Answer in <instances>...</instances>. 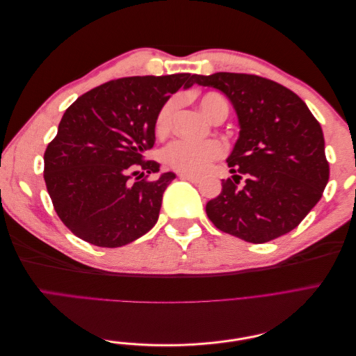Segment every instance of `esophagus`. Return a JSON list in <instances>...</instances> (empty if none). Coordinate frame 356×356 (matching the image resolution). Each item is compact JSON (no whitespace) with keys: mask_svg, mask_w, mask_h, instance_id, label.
Masks as SVG:
<instances>
[{"mask_svg":"<svg viewBox=\"0 0 356 356\" xmlns=\"http://www.w3.org/2000/svg\"><path fill=\"white\" fill-rule=\"evenodd\" d=\"M179 179H184V181H190V182H199L200 181V177H195V175H188V174H179L178 175Z\"/></svg>","mask_w":356,"mask_h":356,"instance_id":"1","label":"esophagus"}]
</instances>
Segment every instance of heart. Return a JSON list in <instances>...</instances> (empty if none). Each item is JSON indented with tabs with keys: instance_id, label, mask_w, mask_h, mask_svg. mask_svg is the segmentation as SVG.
<instances>
[{
	"instance_id": "obj_1",
	"label": "heart",
	"mask_w": 356,
	"mask_h": 356,
	"mask_svg": "<svg viewBox=\"0 0 356 356\" xmlns=\"http://www.w3.org/2000/svg\"><path fill=\"white\" fill-rule=\"evenodd\" d=\"M200 110L207 114L211 120H217L220 117H227L229 105L218 93H204L199 99ZM177 110V99L172 98L160 106L154 118V132L157 136H166L174 123V114ZM224 154V147L218 141L190 143L177 141L170 144L163 153L165 163L181 174L199 175L207 170L211 161L220 159Z\"/></svg>"
}]
</instances>
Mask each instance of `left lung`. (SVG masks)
<instances>
[{
  "label": "left lung",
  "instance_id": "obj_1",
  "mask_svg": "<svg viewBox=\"0 0 356 356\" xmlns=\"http://www.w3.org/2000/svg\"><path fill=\"white\" fill-rule=\"evenodd\" d=\"M199 86L227 96L239 122V138L227 157L232 174L207 203L217 229L251 243L294 230L319 202L330 178L321 124L285 86L251 74L195 75Z\"/></svg>",
  "mask_w": 356,
  "mask_h": 356
}]
</instances>
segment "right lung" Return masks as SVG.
<instances>
[{"label":"right lung","instance_id":"1","mask_svg":"<svg viewBox=\"0 0 356 356\" xmlns=\"http://www.w3.org/2000/svg\"><path fill=\"white\" fill-rule=\"evenodd\" d=\"M193 84L187 72L118 79L81 95L62 115L44 153V181L59 218L77 238L117 248L154 227L177 175L143 178L160 170L144 153L156 143L160 106Z\"/></svg>","mask_w":356,"mask_h":356}]
</instances>
